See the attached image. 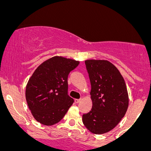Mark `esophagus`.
<instances>
[{"label": "esophagus", "instance_id": "1", "mask_svg": "<svg viewBox=\"0 0 151 151\" xmlns=\"http://www.w3.org/2000/svg\"><path fill=\"white\" fill-rule=\"evenodd\" d=\"M80 101H81V99H74V102H75L76 104H78Z\"/></svg>", "mask_w": 151, "mask_h": 151}]
</instances>
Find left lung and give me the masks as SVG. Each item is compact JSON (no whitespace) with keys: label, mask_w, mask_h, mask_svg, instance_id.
<instances>
[{"label":"left lung","mask_w":151,"mask_h":151,"mask_svg":"<svg viewBox=\"0 0 151 151\" xmlns=\"http://www.w3.org/2000/svg\"><path fill=\"white\" fill-rule=\"evenodd\" d=\"M91 89L92 108L82 116L91 133L104 134L116 126L129 106V94L124 77L107 60H85Z\"/></svg>","instance_id":"obj_1"}]
</instances>
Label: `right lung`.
<instances>
[{
  "label": "right lung",
  "mask_w": 151,
  "mask_h": 151,
  "mask_svg": "<svg viewBox=\"0 0 151 151\" xmlns=\"http://www.w3.org/2000/svg\"><path fill=\"white\" fill-rule=\"evenodd\" d=\"M79 64L72 59L55 56L35 70L26 85L25 98L37 122L52 126L65 116L74 102L67 94V78Z\"/></svg>",
  "instance_id": "right-lung-1"
}]
</instances>
